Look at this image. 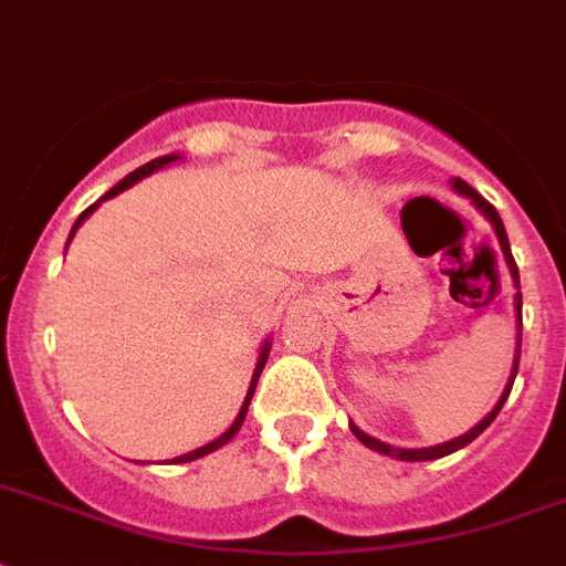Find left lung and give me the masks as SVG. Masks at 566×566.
Here are the masks:
<instances>
[{"mask_svg": "<svg viewBox=\"0 0 566 566\" xmlns=\"http://www.w3.org/2000/svg\"><path fill=\"white\" fill-rule=\"evenodd\" d=\"M452 188H455L461 196H470V199H473L475 208H479V211H482L484 217H488V220L493 222V231H496V238H500L502 252H505V264H509V270H511V279H514V284H517V287H520L517 264H514V255H511L509 234H505V226H502V217H500V213H496V208H493V205L488 202L484 196L475 193V190L470 188V185H467L464 179H452ZM520 311H523V296H520V293H517V326L523 328V317H520ZM517 364H520V353H517V358H514V370H511L509 385H505V390H502L500 402L493 405V411L488 413V417H484V420L479 422V426H473V429L467 431V434H461V438H455V440H447V443H438V447H429V449H396V447H390V443H381V440L370 438V434H367V431L358 429L355 422H349V429H353V434H355V438H358V440H361L364 447L376 449V452H381V455L399 458V461H434V458H443V455H449V452H455V449L467 447V443H473V440L479 438V434H482V431L488 429V426H491L493 420H496V413L502 411V405H505V399H509L511 385H514V376H517Z\"/></svg>", "mask_w": 566, "mask_h": 566, "instance_id": "left-lung-1", "label": "left lung"}]
</instances>
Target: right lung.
<instances>
[{
  "instance_id": "obj_1",
  "label": "right lung",
  "mask_w": 566,
  "mask_h": 566,
  "mask_svg": "<svg viewBox=\"0 0 566 566\" xmlns=\"http://www.w3.org/2000/svg\"><path fill=\"white\" fill-rule=\"evenodd\" d=\"M172 161H179V155H161V158H155V161L144 164V167H137L135 172H128L126 179L119 181V185H114V188H111L108 193L102 196L99 202H105V199H111V196L123 193V190H128V188H132V185H137V181H140V179H146V176H153L155 170H161V167H167V164H172ZM99 202H96V205H99ZM96 205H91V208H87V211H82V217H78V220H75L73 231H70V240H73L75 229H78V226H82V222L87 220V217H91L93 211H96ZM70 240H66V243H70ZM266 355H270V340H266V344L261 346V355H258L255 373H252V381H249L247 399H243V405H240L238 417H234V422H231L229 429L222 431V434H220V438H217V440H211V443H205V447H199V449H193V452H188V455H179V458H172V464H188V461H196V458L208 455V452H213V449L226 447V443H229V440L234 438V434H238V431H240V426H243V420H247L249 402H252V394H255V385H258V378H261V370H264V364H266Z\"/></svg>"
}]
</instances>
